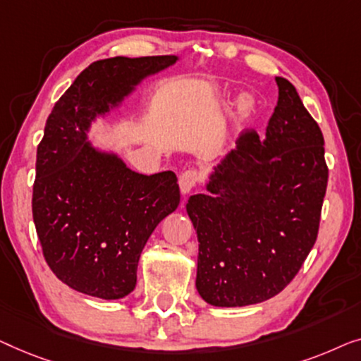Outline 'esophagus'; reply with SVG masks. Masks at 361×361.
<instances>
[{
    "instance_id": "esophagus-1",
    "label": "esophagus",
    "mask_w": 361,
    "mask_h": 361,
    "mask_svg": "<svg viewBox=\"0 0 361 361\" xmlns=\"http://www.w3.org/2000/svg\"><path fill=\"white\" fill-rule=\"evenodd\" d=\"M201 178L202 176L196 169H190V170L183 171V173L180 175V188H181L183 195H186V192H190L192 188H196L197 185H200Z\"/></svg>"
}]
</instances>
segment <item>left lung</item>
<instances>
[{
  "label": "left lung",
  "mask_w": 361,
  "mask_h": 361,
  "mask_svg": "<svg viewBox=\"0 0 361 361\" xmlns=\"http://www.w3.org/2000/svg\"><path fill=\"white\" fill-rule=\"evenodd\" d=\"M265 137L247 129L216 166L207 191L188 200L200 242L197 293L240 307L281 293L301 270L321 222L329 169L324 135L288 80Z\"/></svg>",
  "instance_id": "1"
}]
</instances>
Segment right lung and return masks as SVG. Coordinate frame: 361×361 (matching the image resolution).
<instances>
[{
	"label": "right lung",
	"instance_id": "obj_1",
	"mask_svg": "<svg viewBox=\"0 0 361 361\" xmlns=\"http://www.w3.org/2000/svg\"><path fill=\"white\" fill-rule=\"evenodd\" d=\"M176 60V55L98 60L49 114L35 160L32 217L45 262L75 291L101 299L134 291L150 233L180 204L173 171L135 173L86 140L96 116Z\"/></svg>",
	"mask_w": 361,
	"mask_h": 361
}]
</instances>
